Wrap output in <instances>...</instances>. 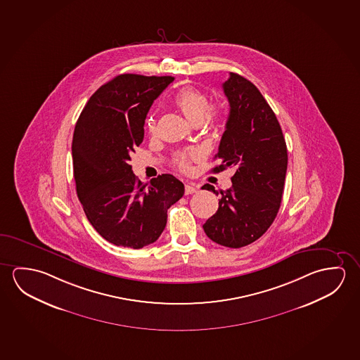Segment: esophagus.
<instances>
[{
	"mask_svg": "<svg viewBox=\"0 0 360 360\" xmlns=\"http://www.w3.org/2000/svg\"><path fill=\"white\" fill-rule=\"evenodd\" d=\"M196 191H198V188H195L193 184H188V185H185V194H194Z\"/></svg>",
	"mask_w": 360,
	"mask_h": 360,
	"instance_id": "obj_1",
	"label": "esophagus"
}]
</instances>
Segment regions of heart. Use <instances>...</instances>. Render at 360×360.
Returning a JSON list of instances; mask_svg holds the SVG:
<instances>
[{"instance_id":"1","label":"heart","mask_w":360,"mask_h":360,"mask_svg":"<svg viewBox=\"0 0 360 360\" xmlns=\"http://www.w3.org/2000/svg\"><path fill=\"white\" fill-rule=\"evenodd\" d=\"M175 103H176L177 108L183 111L184 115L193 124H200L204 119H206L210 124H217L221 120L220 109L217 106H209L207 95L193 86L184 87L183 90L177 94ZM156 125H158L156 117L150 116L148 119V127L150 132L154 134ZM198 158H199V154L195 150H191L188 153H180L175 158V165L181 172H188L191 167V161L196 160Z\"/></svg>"}]
</instances>
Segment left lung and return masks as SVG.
Returning <instances> with one entry per match:
<instances>
[{
	"label": "left lung",
	"instance_id": "left-lung-1",
	"mask_svg": "<svg viewBox=\"0 0 360 360\" xmlns=\"http://www.w3.org/2000/svg\"><path fill=\"white\" fill-rule=\"evenodd\" d=\"M230 105L219 151L220 165L234 167L233 186L220 191L219 209L202 225L209 239L226 248L254 243L270 228L279 212L284 191L288 150L274 111L257 86L230 72L223 84ZM219 195L212 185L202 186Z\"/></svg>",
	"mask_w": 360,
	"mask_h": 360
}]
</instances>
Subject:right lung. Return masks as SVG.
Returning a JSON list of instances; mask_svg holds the SVG:
<instances>
[{
	"mask_svg": "<svg viewBox=\"0 0 360 360\" xmlns=\"http://www.w3.org/2000/svg\"><path fill=\"white\" fill-rule=\"evenodd\" d=\"M172 76L124 74L101 86L75 126L76 193L86 217L111 244L141 249L159 239L167 209L183 198L184 184L162 174L143 184L130 160L143 143L148 110Z\"/></svg>",
	"mask_w": 360,
	"mask_h": 360,
	"instance_id": "right-lung-1",
	"label": "right lung"
}]
</instances>
